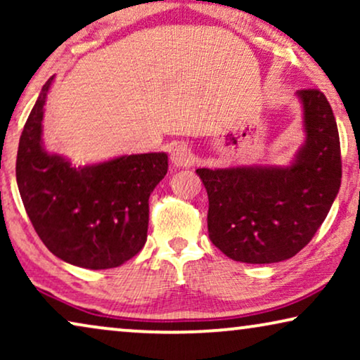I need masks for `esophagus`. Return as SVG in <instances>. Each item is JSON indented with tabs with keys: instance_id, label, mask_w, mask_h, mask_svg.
I'll use <instances>...</instances> for the list:
<instances>
[{
	"instance_id": "esophagus-1",
	"label": "esophagus",
	"mask_w": 360,
	"mask_h": 360,
	"mask_svg": "<svg viewBox=\"0 0 360 360\" xmlns=\"http://www.w3.org/2000/svg\"><path fill=\"white\" fill-rule=\"evenodd\" d=\"M170 160L175 167H188L193 164V152L186 144H175L172 147Z\"/></svg>"
}]
</instances>
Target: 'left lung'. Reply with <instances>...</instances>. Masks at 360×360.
<instances>
[{
	"label": "left lung",
	"instance_id": "8db88e82",
	"mask_svg": "<svg viewBox=\"0 0 360 360\" xmlns=\"http://www.w3.org/2000/svg\"><path fill=\"white\" fill-rule=\"evenodd\" d=\"M307 141L288 167L198 169L208 193L210 239L229 259L274 264L298 254L326 219L341 186V144L331 105L297 91Z\"/></svg>",
	"mask_w": 360,
	"mask_h": 360
}]
</instances>
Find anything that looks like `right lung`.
Segmentation results:
<instances>
[{
    "label": "right lung",
    "instance_id": "right-lung-1",
    "mask_svg": "<svg viewBox=\"0 0 360 360\" xmlns=\"http://www.w3.org/2000/svg\"><path fill=\"white\" fill-rule=\"evenodd\" d=\"M49 78L24 124L16 180L26 213L46 248L77 267H120L147 240L149 196L169 169L165 152L121 155L73 167L42 146Z\"/></svg>",
    "mask_w": 360,
    "mask_h": 360
}]
</instances>
